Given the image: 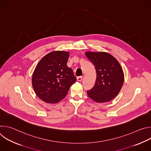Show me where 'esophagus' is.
Wrapping results in <instances>:
<instances>
[{
	"label": "esophagus",
	"instance_id": "1",
	"mask_svg": "<svg viewBox=\"0 0 151 151\" xmlns=\"http://www.w3.org/2000/svg\"><path fill=\"white\" fill-rule=\"evenodd\" d=\"M82 79H83L82 76H78V77H77V81H82Z\"/></svg>",
	"mask_w": 151,
	"mask_h": 151
}]
</instances>
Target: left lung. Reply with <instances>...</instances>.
<instances>
[{
	"label": "left lung",
	"mask_w": 151,
	"mask_h": 151,
	"mask_svg": "<svg viewBox=\"0 0 151 151\" xmlns=\"http://www.w3.org/2000/svg\"><path fill=\"white\" fill-rule=\"evenodd\" d=\"M85 55L93 64L97 77L95 85L87 94L97 103H105L114 99L120 91L124 75L118 60L105 52H86Z\"/></svg>",
	"instance_id": "8db88e82"
}]
</instances>
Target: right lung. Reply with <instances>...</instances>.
<instances>
[{"label": "right lung", "instance_id": "obj_1", "mask_svg": "<svg viewBox=\"0 0 151 151\" xmlns=\"http://www.w3.org/2000/svg\"><path fill=\"white\" fill-rule=\"evenodd\" d=\"M69 53L52 51L38 63L32 76V86L35 93L48 103L60 101L68 93L76 78L67 66Z\"/></svg>", "mask_w": 151, "mask_h": 151}]
</instances>
